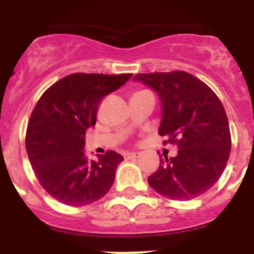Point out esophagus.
Wrapping results in <instances>:
<instances>
[{
  "mask_svg": "<svg viewBox=\"0 0 254 254\" xmlns=\"http://www.w3.org/2000/svg\"><path fill=\"white\" fill-rule=\"evenodd\" d=\"M140 156V152H129V154L126 155V159H134Z\"/></svg>",
  "mask_w": 254,
  "mask_h": 254,
  "instance_id": "esophagus-1",
  "label": "esophagus"
}]
</instances>
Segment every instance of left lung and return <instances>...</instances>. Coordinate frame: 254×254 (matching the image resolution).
<instances>
[{"label":"left lung","mask_w":254,"mask_h":254,"mask_svg":"<svg viewBox=\"0 0 254 254\" xmlns=\"http://www.w3.org/2000/svg\"><path fill=\"white\" fill-rule=\"evenodd\" d=\"M158 93L161 100L159 134L176 143L174 158L160 159L147 178L159 194L170 199L196 198L223 174L232 149L225 109L210 87L185 71L138 73L133 77Z\"/></svg>","instance_id":"left-lung-1"}]
</instances>
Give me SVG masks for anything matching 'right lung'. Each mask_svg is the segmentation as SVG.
I'll use <instances>...</instances> for the list:
<instances>
[{
    "label": "right lung",
    "mask_w": 254,
    "mask_h": 254,
    "mask_svg": "<svg viewBox=\"0 0 254 254\" xmlns=\"http://www.w3.org/2000/svg\"><path fill=\"white\" fill-rule=\"evenodd\" d=\"M132 73H72L44 91L31 112L25 146L42 187L64 205L85 206L108 193L123 156L116 151L89 160L85 132L96 122L99 103Z\"/></svg>",
    "instance_id": "obj_1"
}]
</instances>
